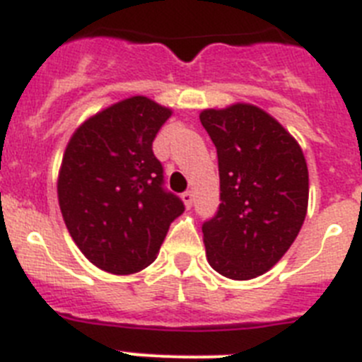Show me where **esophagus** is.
Listing matches in <instances>:
<instances>
[{
  "label": "esophagus",
  "instance_id": "34e87169",
  "mask_svg": "<svg viewBox=\"0 0 362 362\" xmlns=\"http://www.w3.org/2000/svg\"><path fill=\"white\" fill-rule=\"evenodd\" d=\"M181 199H183L185 206L190 208V206H192V203H194V194H192L190 190H187V192H185L183 195H181Z\"/></svg>",
  "mask_w": 362,
  "mask_h": 362
}]
</instances>
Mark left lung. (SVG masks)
I'll return each instance as SVG.
<instances>
[{"label": "left lung", "mask_w": 362, "mask_h": 362, "mask_svg": "<svg viewBox=\"0 0 362 362\" xmlns=\"http://www.w3.org/2000/svg\"><path fill=\"white\" fill-rule=\"evenodd\" d=\"M201 124L218 159L221 204L203 222L210 265L231 280L269 271L301 230L309 170L293 136L247 104L206 109Z\"/></svg>", "instance_id": "obj_1"}]
</instances>
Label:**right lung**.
<instances>
[{"label":"right lung","instance_id":"obj_1","mask_svg":"<svg viewBox=\"0 0 362 362\" xmlns=\"http://www.w3.org/2000/svg\"><path fill=\"white\" fill-rule=\"evenodd\" d=\"M170 109L132 97L89 118L71 136L59 174L69 235L91 264L112 274L145 269L185 211L165 188L152 141Z\"/></svg>","mask_w":362,"mask_h":362}]
</instances>
